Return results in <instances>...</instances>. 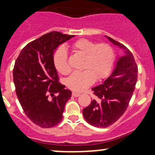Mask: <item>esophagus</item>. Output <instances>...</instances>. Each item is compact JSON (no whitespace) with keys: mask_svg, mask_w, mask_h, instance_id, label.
Returning <instances> with one entry per match:
<instances>
[{"mask_svg":"<svg viewBox=\"0 0 155 155\" xmlns=\"http://www.w3.org/2000/svg\"><path fill=\"white\" fill-rule=\"evenodd\" d=\"M73 94V96H74V97H79V96H80L81 94L78 93V92H73V94Z\"/></svg>","mask_w":155,"mask_h":155,"instance_id":"34e87169","label":"esophagus"}]
</instances>
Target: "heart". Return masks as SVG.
<instances>
[{
  "instance_id": "obj_1",
  "label": "heart",
  "mask_w": 155,
  "mask_h": 155,
  "mask_svg": "<svg viewBox=\"0 0 155 155\" xmlns=\"http://www.w3.org/2000/svg\"><path fill=\"white\" fill-rule=\"evenodd\" d=\"M71 47L76 52L84 56L82 71L74 72L67 80V85L76 91H82L95 82L107 77L113 68L115 53L107 43L96 44L87 39H79L72 43ZM54 64L58 71L67 75L70 72L68 61V53L60 48L54 56Z\"/></svg>"
}]
</instances>
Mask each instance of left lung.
Masks as SVG:
<instances>
[{
	"label": "left lung",
	"instance_id": "8db88e82",
	"mask_svg": "<svg viewBox=\"0 0 155 155\" xmlns=\"http://www.w3.org/2000/svg\"><path fill=\"white\" fill-rule=\"evenodd\" d=\"M106 37L124 50L115 62L110 76L102 84L94 87L97 97L82 111L87 123L97 127H107L115 123L126 111L135 89L138 68L132 53L124 45L111 37Z\"/></svg>",
	"mask_w": 155,
	"mask_h": 155
}]
</instances>
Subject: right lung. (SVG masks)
Segmentation results:
<instances>
[{
    "label": "right lung",
    "mask_w": 155,
    "mask_h": 155,
    "mask_svg": "<svg viewBox=\"0 0 155 155\" xmlns=\"http://www.w3.org/2000/svg\"><path fill=\"white\" fill-rule=\"evenodd\" d=\"M73 37L51 31L26 45L15 61L13 82L17 97L29 119L41 127H52L61 121L71 97V91L58 82L54 53L59 45Z\"/></svg>",
    "instance_id": "add662e5"
}]
</instances>
